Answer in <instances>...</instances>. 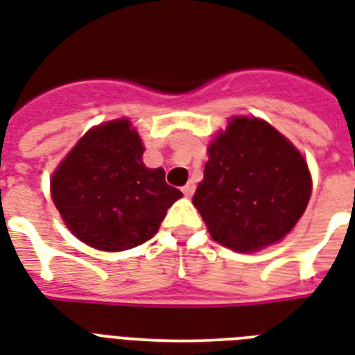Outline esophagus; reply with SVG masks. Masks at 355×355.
<instances>
[{
    "label": "esophagus",
    "instance_id": "34e87169",
    "mask_svg": "<svg viewBox=\"0 0 355 355\" xmlns=\"http://www.w3.org/2000/svg\"><path fill=\"white\" fill-rule=\"evenodd\" d=\"M193 191H196V184H193V182H188V184H186V186H184V188H182V193H184V196H186V197H191V196H193Z\"/></svg>",
    "mask_w": 355,
    "mask_h": 355
}]
</instances>
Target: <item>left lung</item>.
I'll return each instance as SVG.
<instances>
[{
  "instance_id": "obj_1",
  "label": "left lung",
  "mask_w": 355,
  "mask_h": 355,
  "mask_svg": "<svg viewBox=\"0 0 355 355\" xmlns=\"http://www.w3.org/2000/svg\"><path fill=\"white\" fill-rule=\"evenodd\" d=\"M193 207L212 240L238 253L279 243L304 216L311 191L307 159L264 119L234 115L207 147Z\"/></svg>"
}]
</instances>
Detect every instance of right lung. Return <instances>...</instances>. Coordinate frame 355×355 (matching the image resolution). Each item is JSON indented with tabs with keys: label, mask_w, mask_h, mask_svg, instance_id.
<instances>
[{
	"label": "right lung",
	"mask_w": 355,
	"mask_h": 355,
	"mask_svg": "<svg viewBox=\"0 0 355 355\" xmlns=\"http://www.w3.org/2000/svg\"><path fill=\"white\" fill-rule=\"evenodd\" d=\"M143 139L128 117L81 135L50 177L51 201L80 242L100 251L132 250L158 232L182 193L162 167L143 164Z\"/></svg>",
	"instance_id": "obj_1"
}]
</instances>
